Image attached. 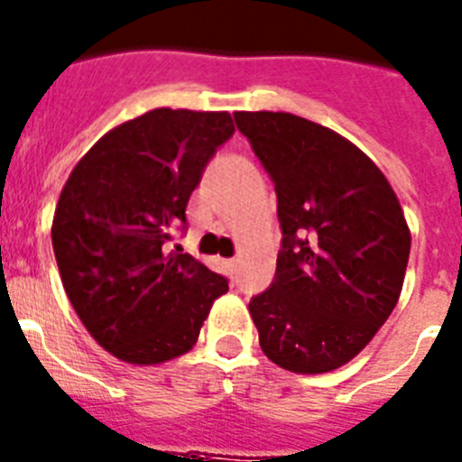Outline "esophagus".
Segmentation results:
<instances>
[{"label": "esophagus", "instance_id": "obj_1", "mask_svg": "<svg viewBox=\"0 0 462 462\" xmlns=\"http://www.w3.org/2000/svg\"><path fill=\"white\" fill-rule=\"evenodd\" d=\"M224 265H226V270H228V273L234 274V273H236V268H238V261H236V259H228L226 263H224Z\"/></svg>", "mask_w": 462, "mask_h": 462}]
</instances>
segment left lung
<instances>
[{
	"label": "left lung",
	"instance_id": "8db88e82",
	"mask_svg": "<svg viewBox=\"0 0 462 462\" xmlns=\"http://www.w3.org/2000/svg\"><path fill=\"white\" fill-rule=\"evenodd\" d=\"M277 192V273L249 300L268 359L325 374L355 357L399 302L410 231L394 189L357 146L286 112H236Z\"/></svg>",
	"mask_w": 462,
	"mask_h": 462
}]
</instances>
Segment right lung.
<instances>
[{
    "instance_id": "1",
    "label": "right lung",
    "mask_w": 462,
    "mask_h": 462,
    "mask_svg": "<svg viewBox=\"0 0 462 462\" xmlns=\"http://www.w3.org/2000/svg\"><path fill=\"white\" fill-rule=\"evenodd\" d=\"M226 112L153 109L109 130L59 197L52 247L68 300L114 357L160 364L188 353L228 279L183 249L189 194L234 137Z\"/></svg>"
}]
</instances>
